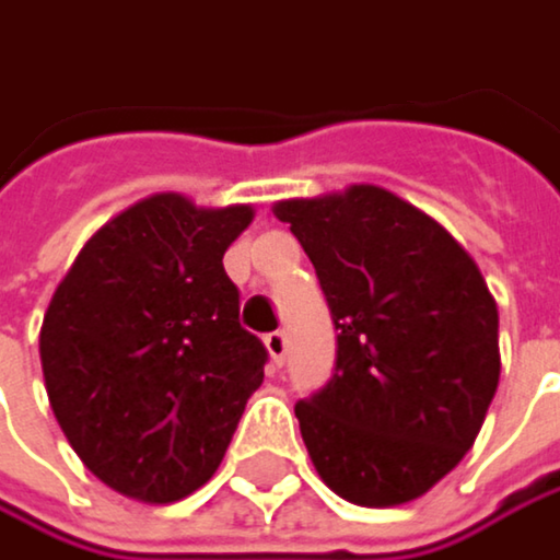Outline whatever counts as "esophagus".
Segmentation results:
<instances>
[{
  "instance_id": "1",
  "label": "esophagus",
  "mask_w": 560,
  "mask_h": 560,
  "mask_svg": "<svg viewBox=\"0 0 560 560\" xmlns=\"http://www.w3.org/2000/svg\"><path fill=\"white\" fill-rule=\"evenodd\" d=\"M261 345H265V351H268V361L278 368L285 361V348H289V341H285V335L282 331H271V335H265L261 338Z\"/></svg>"
}]
</instances>
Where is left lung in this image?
<instances>
[{"label":"left lung","mask_w":560,"mask_h":560,"mask_svg":"<svg viewBox=\"0 0 560 560\" xmlns=\"http://www.w3.org/2000/svg\"><path fill=\"white\" fill-rule=\"evenodd\" d=\"M271 212L308 252L338 328L335 377L295 404L322 482L368 509L427 495L472 450L499 387V308L476 258L374 183Z\"/></svg>","instance_id":"left-lung-1"}]
</instances>
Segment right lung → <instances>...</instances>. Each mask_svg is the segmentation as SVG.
<instances>
[{"mask_svg":"<svg viewBox=\"0 0 560 560\" xmlns=\"http://www.w3.org/2000/svg\"><path fill=\"white\" fill-rule=\"evenodd\" d=\"M255 209L153 192L104 222L58 282L38 358L51 413L114 492L166 505L212 479L265 348L238 325L225 248Z\"/></svg>","mask_w":560,"mask_h":560,"instance_id":"1","label":"right lung"}]
</instances>
